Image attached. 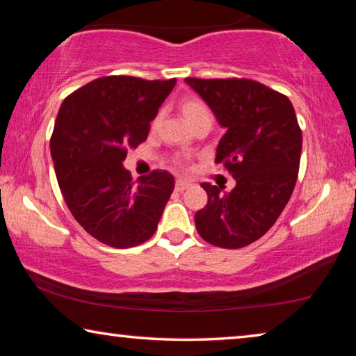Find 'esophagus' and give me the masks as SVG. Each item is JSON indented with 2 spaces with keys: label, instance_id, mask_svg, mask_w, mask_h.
<instances>
[{
  "label": "esophagus",
  "instance_id": "obj_1",
  "mask_svg": "<svg viewBox=\"0 0 356 356\" xmlns=\"http://www.w3.org/2000/svg\"><path fill=\"white\" fill-rule=\"evenodd\" d=\"M190 185H191L190 180H186V179H179L177 182H176V190H177V191H184V190L188 188Z\"/></svg>",
  "mask_w": 356,
  "mask_h": 356
}]
</instances>
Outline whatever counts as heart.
Returning <instances> with one entry per match:
<instances>
[{"instance_id":"b5f03b06","label":"heart","mask_w":356,"mask_h":356,"mask_svg":"<svg viewBox=\"0 0 356 356\" xmlns=\"http://www.w3.org/2000/svg\"><path fill=\"white\" fill-rule=\"evenodd\" d=\"M180 110H182L184 118L186 119V122L188 124H193L195 120L201 119L204 116H210L207 106L204 105V102H201L200 99H193V97L185 99L182 102V105H180ZM156 120L159 119H155L154 124H156Z\"/></svg>"}]
</instances>
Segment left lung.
<instances>
[{
  "label": "left lung",
  "instance_id": "8db88e82",
  "mask_svg": "<svg viewBox=\"0 0 356 356\" xmlns=\"http://www.w3.org/2000/svg\"><path fill=\"white\" fill-rule=\"evenodd\" d=\"M213 111L226 134L216 147V163L236 179L232 191L201 184L207 206L195 215L207 243L243 248L278 220L298 177L301 130L284 94L246 78H185Z\"/></svg>",
  "mask_w": 356,
  "mask_h": 356
}]
</instances>
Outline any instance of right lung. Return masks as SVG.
<instances>
[{
  "mask_svg": "<svg viewBox=\"0 0 356 356\" xmlns=\"http://www.w3.org/2000/svg\"><path fill=\"white\" fill-rule=\"evenodd\" d=\"M176 86L172 80L113 75L65 97L50 140L59 188L84 231L113 248L154 236L174 190L168 171L134 182L122 166L127 150L146 141L152 120Z\"/></svg>",
  "mask_w": 356,
  "mask_h": 356,
  "instance_id": "obj_1",
  "label": "right lung"
}]
</instances>
